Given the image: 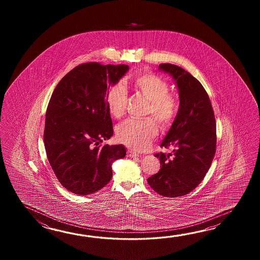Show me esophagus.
<instances>
[{
	"instance_id": "34e87169",
	"label": "esophagus",
	"mask_w": 260,
	"mask_h": 260,
	"mask_svg": "<svg viewBox=\"0 0 260 260\" xmlns=\"http://www.w3.org/2000/svg\"><path fill=\"white\" fill-rule=\"evenodd\" d=\"M127 155L129 157H131V158H138V156H139L137 152L133 151L132 149H128Z\"/></svg>"
}]
</instances>
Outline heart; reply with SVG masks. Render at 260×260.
<instances>
[{"label":"heart","mask_w":260,"mask_h":260,"mask_svg":"<svg viewBox=\"0 0 260 260\" xmlns=\"http://www.w3.org/2000/svg\"><path fill=\"white\" fill-rule=\"evenodd\" d=\"M130 84L135 92L149 100L145 114L152 115L162 129L171 126L178 113V102L173 94H169V84L166 80L154 73L145 72L133 77ZM127 101V89L122 83H115L109 89L106 103L113 118L120 119L123 116ZM157 132V125L151 118L128 119L117 126L116 138L129 148L144 150L154 139Z\"/></svg>","instance_id":"obj_1"}]
</instances>
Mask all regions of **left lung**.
Wrapping results in <instances>:
<instances>
[{"label":"left lung","mask_w":260,"mask_h":260,"mask_svg":"<svg viewBox=\"0 0 260 260\" xmlns=\"http://www.w3.org/2000/svg\"><path fill=\"white\" fill-rule=\"evenodd\" d=\"M159 69L170 73L179 91V110L160 147L173 154L156 153L160 170L148 183L165 197H179L192 191L205 177L216 153V119L204 86L189 72L169 63Z\"/></svg>","instance_id":"1"}]
</instances>
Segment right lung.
Masks as SVG:
<instances>
[{"label": "right lung", "instance_id": "add662e5", "mask_svg": "<svg viewBox=\"0 0 260 260\" xmlns=\"http://www.w3.org/2000/svg\"><path fill=\"white\" fill-rule=\"evenodd\" d=\"M129 70L128 65H78L57 83L45 115L47 159L61 185L78 195L104 188L112 177L111 162L123 158L122 145L101 146L113 135L106 98Z\"/></svg>", "mask_w": 260, "mask_h": 260}]
</instances>
